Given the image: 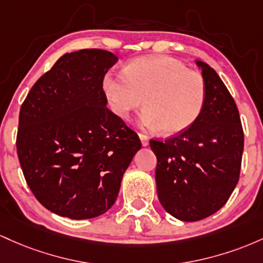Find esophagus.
I'll return each mask as SVG.
<instances>
[{"label": "esophagus", "mask_w": 263, "mask_h": 263, "mask_svg": "<svg viewBox=\"0 0 263 263\" xmlns=\"http://www.w3.org/2000/svg\"><path fill=\"white\" fill-rule=\"evenodd\" d=\"M139 138H140V141H141V145H143V146H146L147 144H149V138H147L145 134H141V133H140Z\"/></svg>", "instance_id": "obj_1"}]
</instances>
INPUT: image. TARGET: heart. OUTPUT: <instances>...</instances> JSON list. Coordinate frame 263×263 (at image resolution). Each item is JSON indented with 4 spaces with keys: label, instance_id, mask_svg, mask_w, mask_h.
<instances>
[{
    "label": "heart",
    "instance_id": "1",
    "mask_svg": "<svg viewBox=\"0 0 263 263\" xmlns=\"http://www.w3.org/2000/svg\"><path fill=\"white\" fill-rule=\"evenodd\" d=\"M103 90L116 116L128 119L141 107V126L160 129L165 135L186 130L201 114L208 87L203 76L167 55L139 57L129 62L123 74L109 72Z\"/></svg>",
    "mask_w": 263,
    "mask_h": 263
}]
</instances>
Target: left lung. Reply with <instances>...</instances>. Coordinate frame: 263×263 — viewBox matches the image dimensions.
I'll return each instance as SVG.
<instances>
[{
  "label": "left lung",
  "instance_id": "left-lung-1",
  "mask_svg": "<svg viewBox=\"0 0 263 263\" xmlns=\"http://www.w3.org/2000/svg\"><path fill=\"white\" fill-rule=\"evenodd\" d=\"M196 64L208 87L200 117L179 135L150 140L158 159L159 201L171 216L190 222L225 205L240 178L243 153V130L234 98L209 64Z\"/></svg>",
  "mask_w": 263,
  "mask_h": 263
}]
</instances>
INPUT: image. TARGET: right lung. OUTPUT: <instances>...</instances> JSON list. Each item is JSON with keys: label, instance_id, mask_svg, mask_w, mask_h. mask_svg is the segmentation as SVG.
Wrapping results in <instances>:
<instances>
[{"label": "right lung", "instance_id": "add662e5", "mask_svg": "<svg viewBox=\"0 0 263 263\" xmlns=\"http://www.w3.org/2000/svg\"><path fill=\"white\" fill-rule=\"evenodd\" d=\"M118 57L103 49L66 53L33 84L20 110L17 155L46 209L93 219L116 202L139 137L105 107L103 78Z\"/></svg>", "mask_w": 263, "mask_h": 263}]
</instances>
